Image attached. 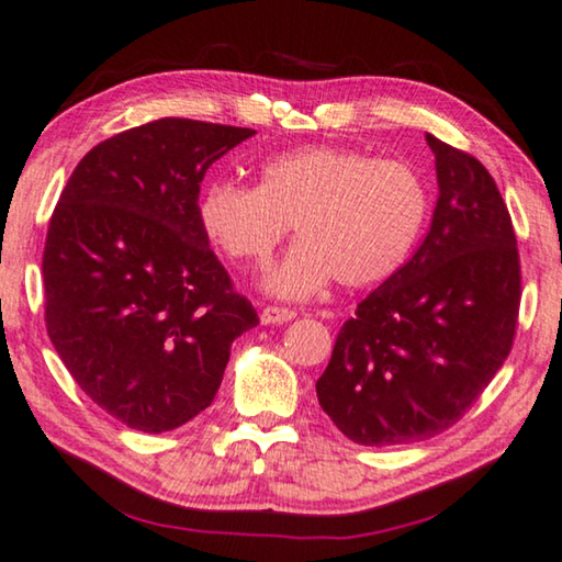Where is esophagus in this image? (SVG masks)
Wrapping results in <instances>:
<instances>
[{"label": "esophagus", "mask_w": 562, "mask_h": 562, "mask_svg": "<svg viewBox=\"0 0 562 562\" xmlns=\"http://www.w3.org/2000/svg\"><path fill=\"white\" fill-rule=\"evenodd\" d=\"M295 315H297L295 310L267 305V307L262 310V313H259V321H262V325H282V323H290Z\"/></svg>", "instance_id": "1"}]
</instances>
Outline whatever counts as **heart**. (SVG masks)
Masks as SVG:
<instances>
[{
    "instance_id": "1",
    "label": "heart",
    "mask_w": 562,
    "mask_h": 562,
    "mask_svg": "<svg viewBox=\"0 0 562 562\" xmlns=\"http://www.w3.org/2000/svg\"><path fill=\"white\" fill-rule=\"evenodd\" d=\"M429 194L412 166L338 146L280 154L257 187L212 181L196 222L209 245L239 265H265L290 224L300 239L265 274L272 297L305 300L335 278L371 288L404 265L422 234Z\"/></svg>"
}]
</instances>
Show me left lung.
Here are the masks:
<instances>
[{"label":"left lung","instance_id":"left-lung-1","mask_svg":"<svg viewBox=\"0 0 562 562\" xmlns=\"http://www.w3.org/2000/svg\"><path fill=\"white\" fill-rule=\"evenodd\" d=\"M437 158L431 227L408 262L342 325L315 391L363 447L447 431L490 386L513 348L520 255L490 171L426 133Z\"/></svg>","mask_w":562,"mask_h":562}]
</instances>
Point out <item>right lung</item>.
Segmentation results:
<instances>
[{"label":"right lung","mask_w":562,"mask_h":562,"mask_svg":"<svg viewBox=\"0 0 562 562\" xmlns=\"http://www.w3.org/2000/svg\"><path fill=\"white\" fill-rule=\"evenodd\" d=\"M252 128L161 119L90 148L49 220L47 335L75 383L131 429L204 412L259 317L196 222L209 166Z\"/></svg>","instance_id":"1"}]
</instances>
